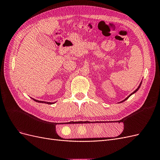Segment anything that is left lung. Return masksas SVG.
Returning <instances> with one entry per match:
<instances>
[{
	"label": "left lung",
	"mask_w": 160,
	"mask_h": 160,
	"mask_svg": "<svg viewBox=\"0 0 160 160\" xmlns=\"http://www.w3.org/2000/svg\"><path fill=\"white\" fill-rule=\"evenodd\" d=\"M142 81L141 82V83H140L139 85L138 86V88H137L136 89H135V91H134L133 92V93H131V94H130V95H129L128 97H127V98H125V99L124 100H123V101H120V102H119V103H122V102H123V101H125V100H127V99H128V98H129V97H130L131 95H133V93H136V92H137V91H138V89H139V88H140V86H141V85H142Z\"/></svg>",
	"instance_id": "obj_1"
}]
</instances>
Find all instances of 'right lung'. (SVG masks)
Wrapping results in <instances>:
<instances>
[{"label":"right lung","instance_id":"obj_1","mask_svg":"<svg viewBox=\"0 0 160 160\" xmlns=\"http://www.w3.org/2000/svg\"><path fill=\"white\" fill-rule=\"evenodd\" d=\"M34 101H36V102H38V103H47V104H49V105H52L53 103H55V102H47V101H38V100H37L35 99H33L32 98Z\"/></svg>","mask_w":160,"mask_h":160}]
</instances>
